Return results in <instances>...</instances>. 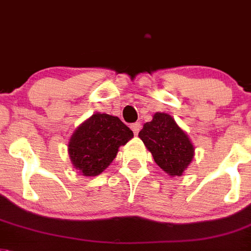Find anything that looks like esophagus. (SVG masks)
Here are the masks:
<instances>
[{"label": "esophagus", "mask_w": 251, "mask_h": 251, "mask_svg": "<svg viewBox=\"0 0 251 251\" xmlns=\"http://www.w3.org/2000/svg\"><path fill=\"white\" fill-rule=\"evenodd\" d=\"M130 127H131V130L134 131V134H135V135H138V132L140 131V127H142V126H140V124H139V122H134V124H131V126H130Z\"/></svg>", "instance_id": "obj_1"}]
</instances>
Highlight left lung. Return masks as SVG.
Listing matches in <instances>:
<instances>
[{
	"label": "left lung",
	"instance_id": "left-lung-1",
	"mask_svg": "<svg viewBox=\"0 0 251 251\" xmlns=\"http://www.w3.org/2000/svg\"><path fill=\"white\" fill-rule=\"evenodd\" d=\"M139 138L155 163L171 177L182 176L195 155L190 138L168 113L155 112L151 121L144 124Z\"/></svg>",
	"mask_w": 251,
	"mask_h": 251
}]
</instances>
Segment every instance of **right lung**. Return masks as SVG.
Listing matches in <instances>:
<instances>
[{
  "label": "right lung",
  "instance_id": "1",
  "mask_svg": "<svg viewBox=\"0 0 251 251\" xmlns=\"http://www.w3.org/2000/svg\"><path fill=\"white\" fill-rule=\"evenodd\" d=\"M132 138V131L119 117L97 112L75 129L67 151L74 168L93 177L112 163L120 147Z\"/></svg>",
  "mask_w": 251,
  "mask_h": 251
}]
</instances>
